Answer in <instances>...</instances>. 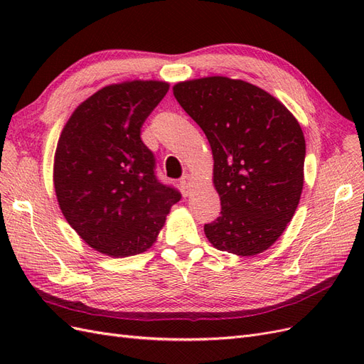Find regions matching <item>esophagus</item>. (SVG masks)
<instances>
[{
    "instance_id": "1",
    "label": "esophagus",
    "mask_w": 364,
    "mask_h": 364,
    "mask_svg": "<svg viewBox=\"0 0 364 364\" xmlns=\"http://www.w3.org/2000/svg\"><path fill=\"white\" fill-rule=\"evenodd\" d=\"M181 186H182V190H183V194L185 196H190L191 186H193V176L185 174L183 178L181 179Z\"/></svg>"
}]
</instances>
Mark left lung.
<instances>
[{"instance_id":"left-lung-1","label":"left lung","mask_w":364,"mask_h":364,"mask_svg":"<svg viewBox=\"0 0 364 364\" xmlns=\"http://www.w3.org/2000/svg\"><path fill=\"white\" fill-rule=\"evenodd\" d=\"M176 100L209 141L220 217L205 225L218 250L253 257L284 232L304 186L305 139L289 109L261 87L228 77L178 83Z\"/></svg>"}]
</instances>
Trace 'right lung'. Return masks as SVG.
<instances>
[{
    "mask_svg": "<svg viewBox=\"0 0 364 364\" xmlns=\"http://www.w3.org/2000/svg\"><path fill=\"white\" fill-rule=\"evenodd\" d=\"M168 83L134 80L106 86L75 109L54 156L62 213L87 245L109 257L147 250L181 193L156 176L141 127Z\"/></svg>",
    "mask_w": 364,
    "mask_h": 364,
    "instance_id": "obj_1",
    "label": "right lung"
}]
</instances>
